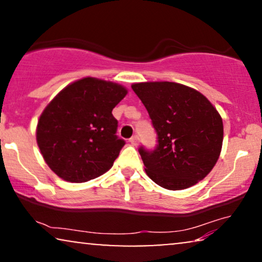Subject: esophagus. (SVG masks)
Wrapping results in <instances>:
<instances>
[{
	"instance_id": "esophagus-1",
	"label": "esophagus",
	"mask_w": 262,
	"mask_h": 262,
	"mask_svg": "<svg viewBox=\"0 0 262 262\" xmlns=\"http://www.w3.org/2000/svg\"><path fill=\"white\" fill-rule=\"evenodd\" d=\"M128 142H130L132 145H137L139 143V138L137 137V136H134V137L130 138V141H128Z\"/></svg>"
}]
</instances>
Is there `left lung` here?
I'll return each mask as SVG.
<instances>
[{
	"mask_svg": "<svg viewBox=\"0 0 262 262\" xmlns=\"http://www.w3.org/2000/svg\"><path fill=\"white\" fill-rule=\"evenodd\" d=\"M131 87L159 136L154 151L139 149L146 175L170 191L198 184L217 163L223 144V121L216 107L202 93L177 82Z\"/></svg>",
	"mask_w": 262,
	"mask_h": 262,
	"instance_id": "1",
	"label": "left lung"
}]
</instances>
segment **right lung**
<instances>
[{"label":"right lung","instance_id":"add662e5","mask_svg":"<svg viewBox=\"0 0 262 262\" xmlns=\"http://www.w3.org/2000/svg\"><path fill=\"white\" fill-rule=\"evenodd\" d=\"M126 94L121 84L83 77L49 102L39 117L37 143L53 173L80 184L113 166L125 142L116 136L112 111Z\"/></svg>","mask_w":262,"mask_h":262}]
</instances>
